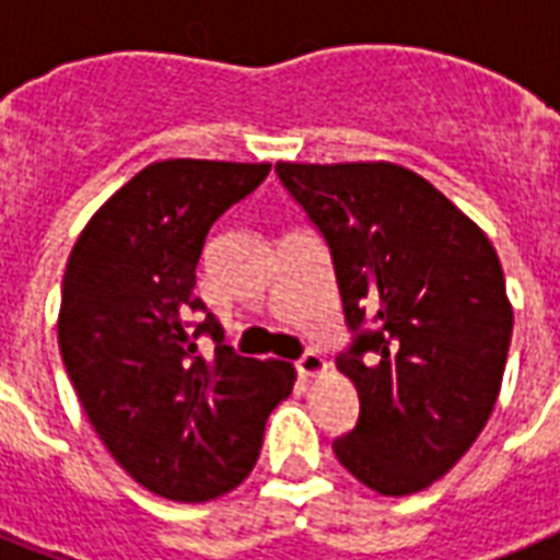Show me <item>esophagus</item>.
Instances as JSON below:
<instances>
[{"label":"esophagus","mask_w":560,"mask_h":560,"mask_svg":"<svg viewBox=\"0 0 560 560\" xmlns=\"http://www.w3.org/2000/svg\"><path fill=\"white\" fill-rule=\"evenodd\" d=\"M327 371V362L315 353V350H306L301 359H298V374L301 376H318Z\"/></svg>","instance_id":"esophagus-1"}]
</instances>
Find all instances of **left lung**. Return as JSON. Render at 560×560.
<instances>
[{"label": "left lung", "instance_id": "1", "mask_svg": "<svg viewBox=\"0 0 560 560\" xmlns=\"http://www.w3.org/2000/svg\"><path fill=\"white\" fill-rule=\"evenodd\" d=\"M327 240L357 339L336 368L359 420L332 453L383 497L423 491L491 418L514 312L491 240L397 163H277Z\"/></svg>", "mask_w": 560, "mask_h": 560}]
</instances>
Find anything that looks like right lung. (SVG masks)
I'll list each match as a JSON object with an SVG mask.
<instances>
[{
  "label": "right lung",
  "mask_w": 560,
  "mask_h": 560,
  "mask_svg": "<svg viewBox=\"0 0 560 560\" xmlns=\"http://www.w3.org/2000/svg\"><path fill=\"white\" fill-rule=\"evenodd\" d=\"M271 163L160 160L98 207L69 254L58 345L95 435L145 491L207 502L254 470L294 368L236 357L195 294L212 221ZM217 341L212 360L194 339Z\"/></svg>",
  "instance_id": "obj_1"
}]
</instances>
